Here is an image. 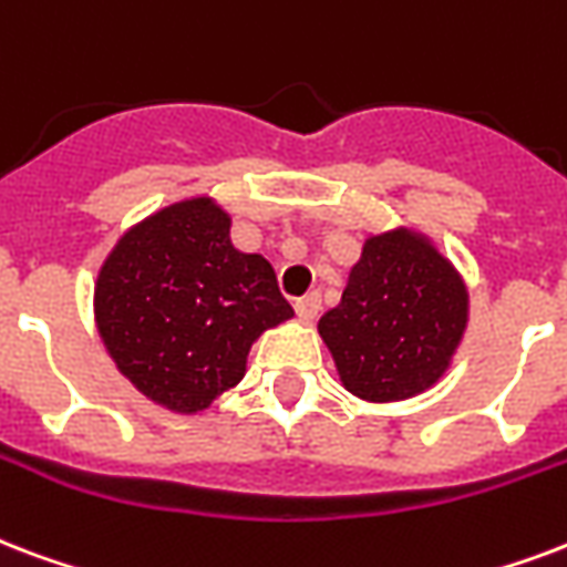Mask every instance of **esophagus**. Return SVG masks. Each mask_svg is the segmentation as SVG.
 Instances as JSON below:
<instances>
[{"mask_svg":"<svg viewBox=\"0 0 567 567\" xmlns=\"http://www.w3.org/2000/svg\"><path fill=\"white\" fill-rule=\"evenodd\" d=\"M293 309H297V318L302 323H312L318 318V312H321V297L318 293H306V297L293 302Z\"/></svg>","mask_w":567,"mask_h":567,"instance_id":"34e87169","label":"esophagus"}]
</instances>
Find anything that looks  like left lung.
Segmentation results:
<instances>
[{
  "mask_svg": "<svg viewBox=\"0 0 567 567\" xmlns=\"http://www.w3.org/2000/svg\"><path fill=\"white\" fill-rule=\"evenodd\" d=\"M470 318V293L449 258L413 228L362 244L341 302L318 321L341 383L357 399H413L452 365Z\"/></svg>",
  "mask_w": 567,
  "mask_h": 567,
  "instance_id": "8db88e82",
  "label": "left lung"
}]
</instances>
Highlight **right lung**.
I'll list each match as a JSON object with an SVG mask.
<instances>
[{
    "label": "right lung",
    "mask_w": 567,
    "mask_h": 567,
    "mask_svg": "<svg viewBox=\"0 0 567 567\" xmlns=\"http://www.w3.org/2000/svg\"><path fill=\"white\" fill-rule=\"evenodd\" d=\"M228 235L214 198H184L124 231L94 282L112 362L145 399L187 416L237 386L252 341L293 318L270 261Z\"/></svg>",
    "instance_id": "add662e5"
}]
</instances>
